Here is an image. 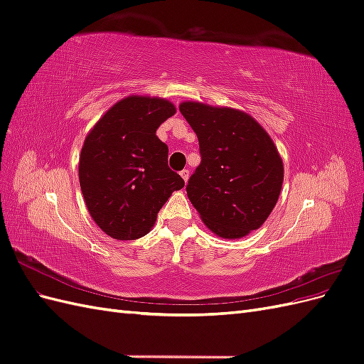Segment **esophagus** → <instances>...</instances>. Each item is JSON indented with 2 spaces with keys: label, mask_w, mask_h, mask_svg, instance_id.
Returning a JSON list of instances; mask_svg holds the SVG:
<instances>
[{
  "label": "esophagus",
  "mask_w": 364,
  "mask_h": 364,
  "mask_svg": "<svg viewBox=\"0 0 364 364\" xmlns=\"http://www.w3.org/2000/svg\"><path fill=\"white\" fill-rule=\"evenodd\" d=\"M181 176H182V179H183L185 182H188V179H190V171H188V170H182V171H181Z\"/></svg>",
  "instance_id": "obj_1"
}]
</instances>
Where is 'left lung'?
Returning a JSON list of instances; mask_svg holds the SVG:
<instances>
[{
  "instance_id": "8db88e82",
  "label": "left lung",
  "mask_w": 364,
  "mask_h": 364,
  "mask_svg": "<svg viewBox=\"0 0 364 364\" xmlns=\"http://www.w3.org/2000/svg\"><path fill=\"white\" fill-rule=\"evenodd\" d=\"M179 111L199 139L202 161L186 194L203 223L228 240L258 229L277 205L284 179L267 132L237 109L185 102Z\"/></svg>"
}]
</instances>
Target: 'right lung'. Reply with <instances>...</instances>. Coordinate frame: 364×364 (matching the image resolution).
Wrapping results in <instances>:
<instances>
[{"instance_id":"obj_1","label":"right lung","mask_w":364,"mask_h":364,"mask_svg":"<svg viewBox=\"0 0 364 364\" xmlns=\"http://www.w3.org/2000/svg\"><path fill=\"white\" fill-rule=\"evenodd\" d=\"M164 98L130 95L114 105L87 134L79 179L94 222L115 240L144 237L183 179L168 167L158 127L174 115Z\"/></svg>"}]
</instances>
